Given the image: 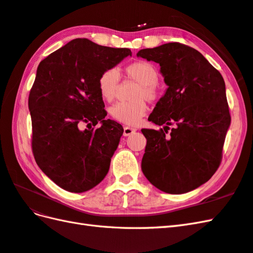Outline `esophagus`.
<instances>
[{"mask_svg": "<svg viewBox=\"0 0 253 253\" xmlns=\"http://www.w3.org/2000/svg\"><path fill=\"white\" fill-rule=\"evenodd\" d=\"M135 131H136V128L131 126H125L123 127V135H125V136H130V135L133 134Z\"/></svg>", "mask_w": 253, "mask_h": 253, "instance_id": "esophagus-1", "label": "esophagus"}]
</instances>
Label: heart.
<instances>
[{"mask_svg": "<svg viewBox=\"0 0 253 253\" xmlns=\"http://www.w3.org/2000/svg\"><path fill=\"white\" fill-rule=\"evenodd\" d=\"M125 72L128 78L139 83L135 102H118L109 109V115L116 121L128 126H134L146 115L148 106L144 100L153 102L159 97V71L157 67L147 61H135L125 67ZM120 84V74L116 69L104 71L97 79L98 92L103 100L112 102L117 95Z\"/></svg>", "mask_w": 253, "mask_h": 253, "instance_id": "b5f03b06", "label": "heart"}]
</instances>
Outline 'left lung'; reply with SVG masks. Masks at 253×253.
Returning a JSON list of instances; mask_svg holds the SVG:
<instances>
[{
  "instance_id": "8db88e82",
  "label": "left lung",
  "mask_w": 253,
  "mask_h": 253,
  "mask_svg": "<svg viewBox=\"0 0 253 253\" xmlns=\"http://www.w3.org/2000/svg\"><path fill=\"white\" fill-rule=\"evenodd\" d=\"M137 55L159 63L169 85L148 118L164 127L141 130L147 139L141 170L163 192H189L211 179L222 160L231 123L223 77L180 42L141 49Z\"/></svg>"
}]
</instances>
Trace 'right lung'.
Segmentation results:
<instances>
[{
  "label": "right lung",
  "mask_w": 253,
  "mask_h": 253,
  "mask_svg": "<svg viewBox=\"0 0 253 253\" xmlns=\"http://www.w3.org/2000/svg\"><path fill=\"white\" fill-rule=\"evenodd\" d=\"M131 54L127 48L76 39L38 67L29 94L32 152L40 169L69 192L88 191L108 173L123 127L104 120L107 113L97 79ZM98 121L102 126L95 128Z\"/></svg>",
  "instance_id": "obj_1"
}]
</instances>
